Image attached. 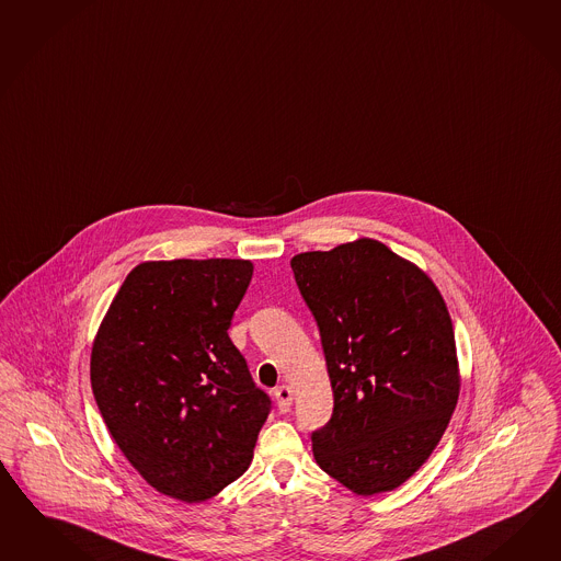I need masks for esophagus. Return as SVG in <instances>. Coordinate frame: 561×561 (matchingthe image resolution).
Listing matches in <instances>:
<instances>
[{
  "instance_id": "1",
  "label": "esophagus",
  "mask_w": 561,
  "mask_h": 561,
  "mask_svg": "<svg viewBox=\"0 0 561 561\" xmlns=\"http://www.w3.org/2000/svg\"><path fill=\"white\" fill-rule=\"evenodd\" d=\"M273 396H275V402H277L279 412H289V409H291V400H294L291 388H289V386H279V388H275Z\"/></svg>"
}]
</instances>
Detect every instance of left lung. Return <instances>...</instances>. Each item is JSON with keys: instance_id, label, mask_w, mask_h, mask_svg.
Returning <instances> with one entry per match:
<instances>
[{"instance_id": "1", "label": "left lung", "mask_w": 561, "mask_h": 561, "mask_svg": "<svg viewBox=\"0 0 561 561\" xmlns=\"http://www.w3.org/2000/svg\"><path fill=\"white\" fill-rule=\"evenodd\" d=\"M319 324L333 416L312 435L320 470L359 496L392 492L435 451L461 376L439 288L376 239L294 255Z\"/></svg>"}]
</instances>
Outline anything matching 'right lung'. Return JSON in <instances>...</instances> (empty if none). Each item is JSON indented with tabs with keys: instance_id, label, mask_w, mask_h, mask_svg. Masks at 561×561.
<instances>
[{
	"instance_id": "add662e5",
	"label": "right lung",
	"mask_w": 561,
	"mask_h": 561,
	"mask_svg": "<svg viewBox=\"0 0 561 561\" xmlns=\"http://www.w3.org/2000/svg\"><path fill=\"white\" fill-rule=\"evenodd\" d=\"M251 277L249 259L142 261L91 345V390L112 439L147 484L185 504L249 470L270 414L228 336Z\"/></svg>"
}]
</instances>
